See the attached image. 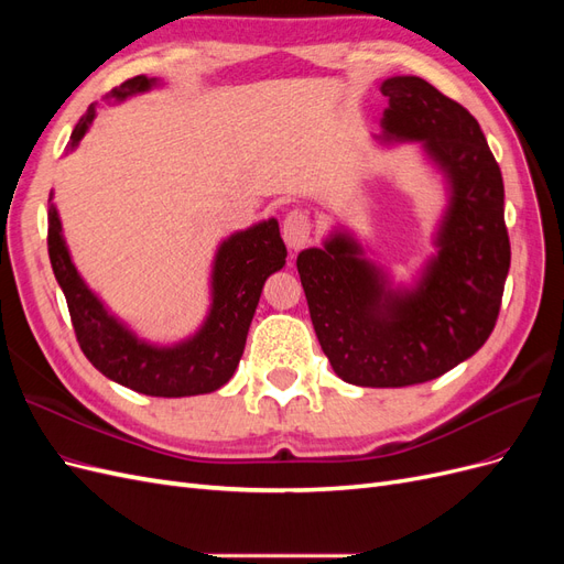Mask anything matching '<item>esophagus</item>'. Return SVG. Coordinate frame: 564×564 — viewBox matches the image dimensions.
<instances>
[{
    "label": "esophagus",
    "instance_id": "obj_1",
    "mask_svg": "<svg viewBox=\"0 0 564 564\" xmlns=\"http://www.w3.org/2000/svg\"><path fill=\"white\" fill-rule=\"evenodd\" d=\"M282 237L289 249L299 251L301 247H305L311 237V218L303 209H294L284 216V224H282Z\"/></svg>",
    "mask_w": 564,
    "mask_h": 564
}]
</instances>
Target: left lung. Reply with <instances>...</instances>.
Segmentation results:
<instances>
[{"label": "left lung", "instance_id": "left-lung-1", "mask_svg": "<svg viewBox=\"0 0 564 564\" xmlns=\"http://www.w3.org/2000/svg\"><path fill=\"white\" fill-rule=\"evenodd\" d=\"M383 145L421 143L447 191L435 253L412 284L365 259L346 228L296 259L311 319L336 377L365 388L433 381L485 346L510 268L503 178L477 119L414 75L388 77Z\"/></svg>", "mask_w": 564, "mask_h": 564}]
</instances>
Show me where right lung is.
<instances>
[{"mask_svg":"<svg viewBox=\"0 0 564 564\" xmlns=\"http://www.w3.org/2000/svg\"><path fill=\"white\" fill-rule=\"evenodd\" d=\"M158 84V79L139 75L119 84L106 98L122 104ZM94 117L96 104L73 129L67 150L79 145ZM48 259L65 294L79 348L104 377L152 398H191L214 392L232 379L263 284L286 263V247L278 218L237 230L220 242L212 265L209 313L193 336L174 346H158L141 338L91 292L65 245L54 193L48 197Z\"/></svg>","mask_w":564,"mask_h":564,"instance_id":"obj_1","label":"right lung"}]
</instances>
